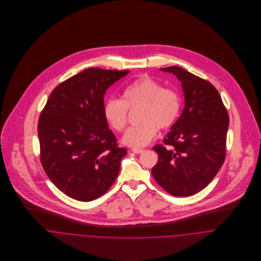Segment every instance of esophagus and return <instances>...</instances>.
<instances>
[{
  "instance_id": "34e87169",
  "label": "esophagus",
  "mask_w": 261,
  "mask_h": 261,
  "mask_svg": "<svg viewBox=\"0 0 261 261\" xmlns=\"http://www.w3.org/2000/svg\"><path fill=\"white\" fill-rule=\"evenodd\" d=\"M132 151L135 152V153H142V152H144L145 150L142 149H132Z\"/></svg>"
}]
</instances>
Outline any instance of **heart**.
I'll return each instance as SVG.
<instances>
[{"mask_svg":"<svg viewBox=\"0 0 261 261\" xmlns=\"http://www.w3.org/2000/svg\"><path fill=\"white\" fill-rule=\"evenodd\" d=\"M142 105L140 124L130 126L122 136V143L128 147L142 148L155 137L159 128L171 126L177 119L181 101L178 93L162 84L143 76L129 83L122 93V98L112 97L105 106V115L112 127L122 130L126 125L128 108Z\"/></svg>","mask_w":261,"mask_h":261,"instance_id":"obj_1","label":"heart"}]
</instances>
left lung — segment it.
<instances>
[{
  "label": "left lung",
  "mask_w": 261,
  "mask_h": 261,
  "mask_svg": "<svg viewBox=\"0 0 261 261\" xmlns=\"http://www.w3.org/2000/svg\"><path fill=\"white\" fill-rule=\"evenodd\" d=\"M181 82L185 107L165 145L152 149L159 155L151 174L158 184L177 197L203 190L217 175L226 154L229 116L217 89L182 67L161 68Z\"/></svg>",
  "instance_id": "left-lung-1"
}]
</instances>
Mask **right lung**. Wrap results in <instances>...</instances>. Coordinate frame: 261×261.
<instances>
[{"mask_svg":"<svg viewBox=\"0 0 261 261\" xmlns=\"http://www.w3.org/2000/svg\"><path fill=\"white\" fill-rule=\"evenodd\" d=\"M129 70L88 68L60 83L50 94L38 121L44 171L61 192L88 202L115 181L121 159L105 115V94Z\"/></svg>","mask_w":261,"mask_h":261,"instance_id":"1","label":"right lung"}]
</instances>
